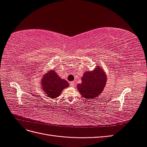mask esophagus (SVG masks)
<instances>
[{
  "mask_svg": "<svg viewBox=\"0 0 147 147\" xmlns=\"http://www.w3.org/2000/svg\"><path fill=\"white\" fill-rule=\"evenodd\" d=\"M70 86H72V87H75V82H70Z\"/></svg>",
  "mask_w": 147,
  "mask_h": 147,
  "instance_id": "1",
  "label": "esophagus"
}]
</instances>
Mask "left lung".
<instances>
[{"label": "left lung", "instance_id": "left-lung-1", "mask_svg": "<svg viewBox=\"0 0 147 147\" xmlns=\"http://www.w3.org/2000/svg\"><path fill=\"white\" fill-rule=\"evenodd\" d=\"M81 80L82 82L77 86L78 90L84 99L91 100L101 94L107 77L104 69L98 65L94 70L84 72Z\"/></svg>", "mask_w": 147, "mask_h": 147}]
</instances>
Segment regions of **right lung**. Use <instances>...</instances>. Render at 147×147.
I'll use <instances>...</instances> for the list:
<instances>
[{
  "mask_svg": "<svg viewBox=\"0 0 147 147\" xmlns=\"http://www.w3.org/2000/svg\"><path fill=\"white\" fill-rule=\"evenodd\" d=\"M42 77L41 88L47 97L51 99L59 97L64 89L69 86L67 81L59 77L55 70H49Z\"/></svg>",
  "mask_w": 147,
  "mask_h": 147,
  "instance_id": "right-lung-1",
  "label": "right lung"
}]
</instances>
